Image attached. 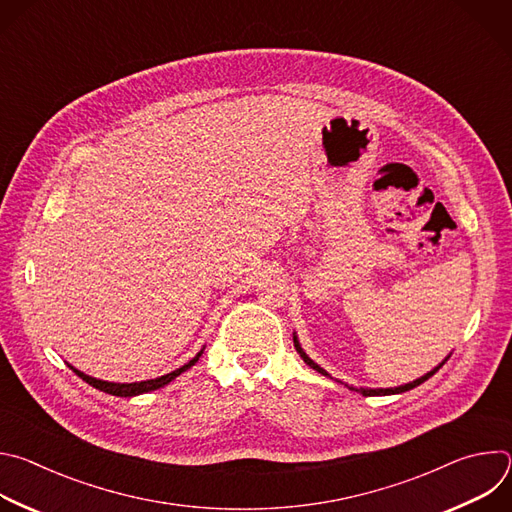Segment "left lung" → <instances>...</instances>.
Instances as JSON below:
<instances>
[{
	"label": "left lung",
	"mask_w": 512,
	"mask_h": 512,
	"mask_svg": "<svg viewBox=\"0 0 512 512\" xmlns=\"http://www.w3.org/2000/svg\"><path fill=\"white\" fill-rule=\"evenodd\" d=\"M294 344H296V350L300 352V356L304 358V362L308 364V367H312L314 371H318L320 375H324V377H330L324 369H320L318 367V364L302 350V346H300V342H298V338L294 336ZM444 364V362H442ZM442 364H440V367H442ZM440 367H437V369H433L431 373H427L425 377H421V379H417V381H413V383H407V385H401V387H395V389H360L358 393H362V397H373V395H395V393H405V391H409V389H413V387H417V385H421L423 381H427L429 377H433L437 371H440Z\"/></svg>",
	"instance_id": "8db88e82"
}]
</instances>
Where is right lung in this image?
<instances>
[{
  "instance_id": "1",
  "label": "right lung",
  "mask_w": 512,
  "mask_h": 512,
  "mask_svg": "<svg viewBox=\"0 0 512 512\" xmlns=\"http://www.w3.org/2000/svg\"><path fill=\"white\" fill-rule=\"evenodd\" d=\"M200 354H202V352H198L188 364H184V367H180V369L174 371V373H168V375H164V377H160V379L141 381V383H107V381H99V379H93V377H89V375L77 371L75 367H70V364H68V367H70L72 371H75L83 381H87L91 387H95V389H99V391H103V393H109V395H115V397H135V395L148 393V391H156V389L168 385V383L174 381L178 375H182L184 371H188L190 367H194V364H196L198 358H200Z\"/></svg>"
}]
</instances>
